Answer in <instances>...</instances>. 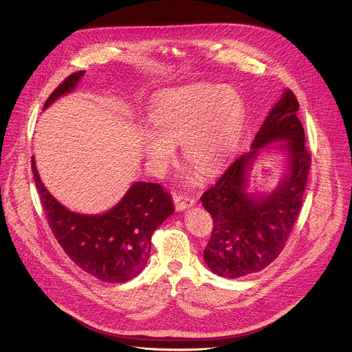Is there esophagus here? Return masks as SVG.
<instances>
[{
	"label": "esophagus",
	"mask_w": 352,
	"mask_h": 352,
	"mask_svg": "<svg viewBox=\"0 0 352 352\" xmlns=\"http://www.w3.org/2000/svg\"><path fill=\"white\" fill-rule=\"evenodd\" d=\"M174 204H175L177 211H181V210H186V208L194 206L195 199L187 194H179V195L174 197Z\"/></svg>",
	"instance_id": "34e87169"
}]
</instances>
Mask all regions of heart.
Returning <instances> with one entry per match:
<instances>
[{
	"mask_svg": "<svg viewBox=\"0 0 352 352\" xmlns=\"http://www.w3.org/2000/svg\"><path fill=\"white\" fill-rule=\"evenodd\" d=\"M244 118V101L232 88L194 85L165 91L151 113L155 129L142 134L144 151L155 168H164L174 155V144L181 142L184 158L210 174L234 153Z\"/></svg>",
	"mask_w": 352,
	"mask_h": 352,
	"instance_id": "1",
	"label": "heart"
}]
</instances>
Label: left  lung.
Masks as SVG:
<instances>
[{
  "instance_id": "1",
  "label": "left lung",
  "mask_w": 352,
  "mask_h": 352,
  "mask_svg": "<svg viewBox=\"0 0 352 352\" xmlns=\"http://www.w3.org/2000/svg\"><path fill=\"white\" fill-rule=\"evenodd\" d=\"M298 100L287 89L274 105L251 144L252 150L236 157L212 187L201 195L214 228L204 250L208 268L224 278H239L268 267L283 251L302 207L311 154L298 120ZM284 140L289 174L267 196L247 195L250 164L264 146Z\"/></svg>"
}]
</instances>
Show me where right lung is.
<instances>
[{
	"label": "right lung",
	"instance_id": "right-lung-1",
	"mask_svg": "<svg viewBox=\"0 0 352 352\" xmlns=\"http://www.w3.org/2000/svg\"><path fill=\"white\" fill-rule=\"evenodd\" d=\"M85 71L68 76L44 108L76 88ZM31 170L48 226L61 248L82 271L105 283H125L145 267L154 231L174 212L168 192L154 182H135L118 204L98 215L67 210L44 187L34 157Z\"/></svg>",
	"mask_w": 352,
	"mask_h": 352
}]
</instances>
